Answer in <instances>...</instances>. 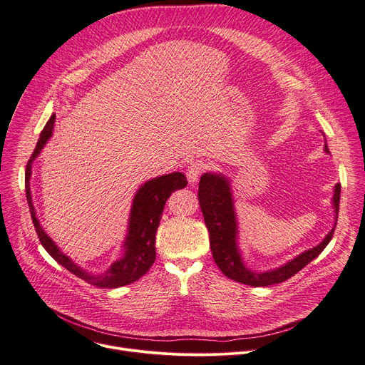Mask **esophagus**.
Listing matches in <instances>:
<instances>
[{
  "label": "esophagus",
  "mask_w": 365,
  "mask_h": 365,
  "mask_svg": "<svg viewBox=\"0 0 365 365\" xmlns=\"http://www.w3.org/2000/svg\"><path fill=\"white\" fill-rule=\"evenodd\" d=\"M204 171V164L200 161H194L190 163L186 168V178L189 180L190 185H195L201 176V173Z\"/></svg>",
  "instance_id": "esophagus-1"
}]
</instances>
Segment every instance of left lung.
<instances>
[{"instance_id": "obj_1", "label": "left lung", "mask_w": 365, "mask_h": 365, "mask_svg": "<svg viewBox=\"0 0 365 365\" xmlns=\"http://www.w3.org/2000/svg\"><path fill=\"white\" fill-rule=\"evenodd\" d=\"M325 150L329 152L327 145H325ZM198 200L205 226L208 229L210 248H212L213 259L219 266V269L227 278L238 281L241 284L252 287H267L292 278L294 274L302 271L306 264L311 263L315 257H318L324 248L327 247V244L333 238L334 227L337 223L340 183H336L333 195L336 223L331 231L327 234V237H325L322 242H319L317 247L311 248V250H306L296 259L278 267V269L266 272H255L252 269H248L242 262L237 244L238 226L229 180L223 175H217V173H205L200 180Z\"/></svg>"}]
</instances>
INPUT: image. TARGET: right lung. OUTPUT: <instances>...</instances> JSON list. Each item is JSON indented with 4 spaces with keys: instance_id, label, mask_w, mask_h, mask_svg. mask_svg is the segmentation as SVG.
I'll return each mask as SVG.
<instances>
[{
    "instance_id": "1",
    "label": "right lung",
    "mask_w": 365,
    "mask_h": 365,
    "mask_svg": "<svg viewBox=\"0 0 365 365\" xmlns=\"http://www.w3.org/2000/svg\"><path fill=\"white\" fill-rule=\"evenodd\" d=\"M54 120L56 115L53 113L40 134V139L36 142V146L25 170V192L38 238H40L47 253L57 263H61L69 272L94 287H99V289H117V287H123L138 281L149 271V267L155 262V234L160 226L165 201L175 190L183 189L187 185L185 175L179 171L170 173V175L155 178L142 185L133 200L128 220V234L124 241V256L120 260L113 262L109 269L102 275L87 272L83 267L73 263L66 255H63L59 250V247L44 232L43 226L35 216L36 213L31 198L29 180L32 175V161L40 155L41 149L50 139Z\"/></svg>"
}]
</instances>
